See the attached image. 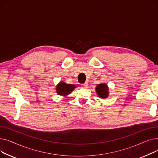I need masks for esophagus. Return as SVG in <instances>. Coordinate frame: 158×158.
I'll return each instance as SVG.
<instances>
[{
	"mask_svg": "<svg viewBox=\"0 0 158 158\" xmlns=\"http://www.w3.org/2000/svg\"><path fill=\"white\" fill-rule=\"evenodd\" d=\"M82 86L83 87V88H87V87L88 86V82H85L84 84H82Z\"/></svg>",
	"mask_w": 158,
	"mask_h": 158,
	"instance_id": "esophagus-1",
	"label": "esophagus"
}]
</instances>
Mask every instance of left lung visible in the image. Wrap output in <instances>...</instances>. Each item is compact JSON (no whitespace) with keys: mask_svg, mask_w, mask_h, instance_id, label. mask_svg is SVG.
I'll use <instances>...</instances> for the list:
<instances>
[{"mask_svg":"<svg viewBox=\"0 0 158 158\" xmlns=\"http://www.w3.org/2000/svg\"><path fill=\"white\" fill-rule=\"evenodd\" d=\"M97 95L101 98L105 99L109 96V88L106 83L98 84L95 88Z\"/></svg>","mask_w":158,"mask_h":158,"instance_id":"left-lung-1","label":"left lung"}]
</instances>
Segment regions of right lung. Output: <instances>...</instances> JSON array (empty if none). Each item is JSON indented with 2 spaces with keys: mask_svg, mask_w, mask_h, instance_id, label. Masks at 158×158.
I'll return each instance as SVG.
<instances>
[{
  "mask_svg": "<svg viewBox=\"0 0 158 158\" xmlns=\"http://www.w3.org/2000/svg\"><path fill=\"white\" fill-rule=\"evenodd\" d=\"M77 86L72 84H66L63 81H60L59 83L56 85V89L57 95L66 97L72 93V91Z\"/></svg>",
  "mask_w": 158,
  "mask_h": 158,
  "instance_id": "obj_1",
  "label": "right lung"
}]
</instances>
